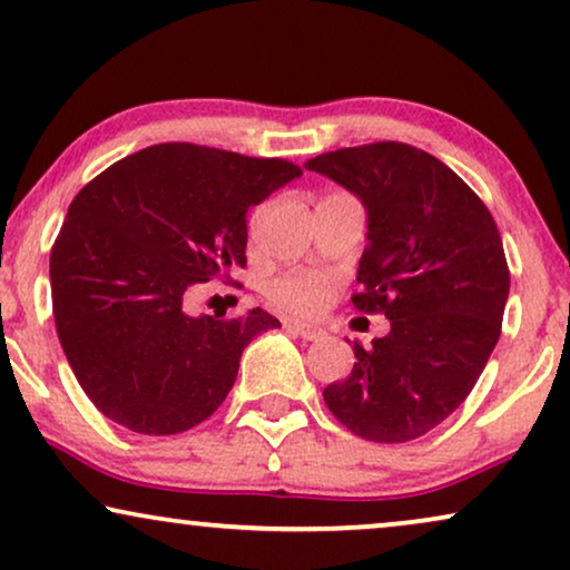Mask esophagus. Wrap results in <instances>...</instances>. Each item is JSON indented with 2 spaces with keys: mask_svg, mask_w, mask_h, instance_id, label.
Wrapping results in <instances>:
<instances>
[{
  "mask_svg": "<svg viewBox=\"0 0 570 570\" xmlns=\"http://www.w3.org/2000/svg\"><path fill=\"white\" fill-rule=\"evenodd\" d=\"M285 330H287V332H293V335L303 337V340H322V337H324V330L314 327V324L298 322V320H291V322H285Z\"/></svg>",
  "mask_w": 570,
  "mask_h": 570,
  "instance_id": "esophagus-1",
  "label": "esophagus"
}]
</instances>
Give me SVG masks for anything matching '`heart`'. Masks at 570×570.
<instances>
[{
    "instance_id": "obj_1",
    "label": "heart",
    "mask_w": 570,
    "mask_h": 570,
    "mask_svg": "<svg viewBox=\"0 0 570 570\" xmlns=\"http://www.w3.org/2000/svg\"><path fill=\"white\" fill-rule=\"evenodd\" d=\"M269 295L277 306L295 314H314L330 298V279L312 272H291L272 279Z\"/></svg>"
}]
</instances>
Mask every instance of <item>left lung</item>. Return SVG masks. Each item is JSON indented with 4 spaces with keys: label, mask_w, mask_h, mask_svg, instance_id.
I'll return each instance as SVG.
<instances>
[{
    "label": "left lung",
    "mask_w": 570,
    "mask_h": 570,
    "mask_svg": "<svg viewBox=\"0 0 570 570\" xmlns=\"http://www.w3.org/2000/svg\"><path fill=\"white\" fill-rule=\"evenodd\" d=\"M306 169L364 204L353 306L390 320L372 348L353 343L358 361L324 403L364 440H419L474 390L500 337L511 272L498 225L453 169L397 140L320 154Z\"/></svg>",
    "instance_id": "obj_1"
}]
</instances>
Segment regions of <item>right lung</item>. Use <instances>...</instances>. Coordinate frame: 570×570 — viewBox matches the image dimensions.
Returning <instances> with one entry per match:
<instances>
[{
	"label": "right lung",
	"mask_w": 570,
	"mask_h": 570,
	"mask_svg": "<svg viewBox=\"0 0 570 570\" xmlns=\"http://www.w3.org/2000/svg\"><path fill=\"white\" fill-rule=\"evenodd\" d=\"M301 167L196 144H157L115 161L72 198L49 258L51 308L91 403L138 434H177L219 409L264 308L194 316L196 285L246 267V212Z\"/></svg>",
	"instance_id": "add662e5"
}]
</instances>
